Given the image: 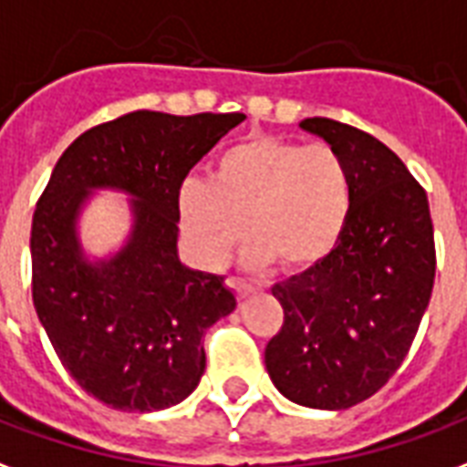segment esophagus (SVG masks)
Returning <instances> with one entry per match:
<instances>
[{
    "label": "esophagus",
    "instance_id": "obj_1",
    "mask_svg": "<svg viewBox=\"0 0 467 467\" xmlns=\"http://www.w3.org/2000/svg\"><path fill=\"white\" fill-rule=\"evenodd\" d=\"M227 284H230L234 291H237V296L240 298H247L249 294L254 291V284H249V281H244V279H234V276L227 281Z\"/></svg>",
    "mask_w": 467,
    "mask_h": 467
}]
</instances>
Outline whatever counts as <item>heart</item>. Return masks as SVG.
Listing matches in <instances>:
<instances>
[{"mask_svg": "<svg viewBox=\"0 0 467 467\" xmlns=\"http://www.w3.org/2000/svg\"><path fill=\"white\" fill-rule=\"evenodd\" d=\"M178 220L205 266H220L244 234L247 262L291 272L320 265L350 218V171L336 149L276 137L237 141L215 159L210 181L188 178L178 191Z\"/></svg>", "mask_w": 467, "mask_h": 467, "instance_id": "b5f03b06", "label": "heart"}]
</instances>
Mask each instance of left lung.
Here are the masks:
<instances>
[{"label":"left lung","mask_w":467,"mask_h":467,"mask_svg":"<svg viewBox=\"0 0 467 467\" xmlns=\"http://www.w3.org/2000/svg\"><path fill=\"white\" fill-rule=\"evenodd\" d=\"M350 171L352 208L336 249L272 289L284 326L265 350L274 387L308 409H350L382 389L414 343L436 276L429 198L400 156L368 131L298 124Z\"/></svg>","instance_id":"obj_1"}]
</instances>
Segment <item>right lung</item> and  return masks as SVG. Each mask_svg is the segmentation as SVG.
Instances as JSON below:
<instances>
[{
  "label": "right lung",
  "mask_w": 467,
  "mask_h": 467,
  "mask_svg": "<svg viewBox=\"0 0 467 467\" xmlns=\"http://www.w3.org/2000/svg\"><path fill=\"white\" fill-rule=\"evenodd\" d=\"M244 115L139 109L92 127L63 151L31 223L34 308L88 394L119 411L176 407L205 372V330L234 311L225 276L178 257V191ZM95 190L130 195L132 230L92 260L79 215Z\"/></svg>",
  "instance_id": "1"
}]
</instances>
